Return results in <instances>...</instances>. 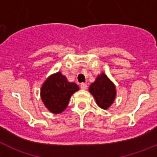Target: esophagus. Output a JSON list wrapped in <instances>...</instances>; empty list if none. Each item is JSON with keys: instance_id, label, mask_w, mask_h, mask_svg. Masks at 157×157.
I'll return each instance as SVG.
<instances>
[{"instance_id": "esophagus-1", "label": "esophagus", "mask_w": 157, "mask_h": 157, "mask_svg": "<svg viewBox=\"0 0 157 157\" xmlns=\"http://www.w3.org/2000/svg\"><path fill=\"white\" fill-rule=\"evenodd\" d=\"M80 88H81L82 89H84V90H86V89H87L88 86L86 83H81V85H80Z\"/></svg>"}]
</instances>
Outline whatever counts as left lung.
Here are the masks:
<instances>
[{"mask_svg": "<svg viewBox=\"0 0 157 157\" xmlns=\"http://www.w3.org/2000/svg\"><path fill=\"white\" fill-rule=\"evenodd\" d=\"M89 90L95 98L97 105L102 109H107L116 98V86L104 73L97 76Z\"/></svg>", "mask_w": 157, "mask_h": 157, "instance_id": "1", "label": "left lung"}]
</instances>
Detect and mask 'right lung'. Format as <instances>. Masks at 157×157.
I'll return each mask as SVG.
<instances>
[{
    "label": "right lung",
    "instance_id": "1",
    "mask_svg": "<svg viewBox=\"0 0 157 157\" xmlns=\"http://www.w3.org/2000/svg\"><path fill=\"white\" fill-rule=\"evenodd\" d=\"M79 87L74 82H69L61 72L49 76L41 89V98L46 108L52 113L58 114L68 106L71 95Z\"/></svg>",
    "mask_w": 157,
    "mask_h": 157
}]
</instances>
